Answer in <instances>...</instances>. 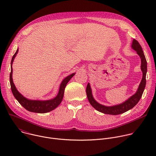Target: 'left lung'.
Returning <instances> with one entry per match:
<instances>
[{
  "label": "left lung",
  "mask_w": 156,
  "mask_h": 156,
  "mask_svg": "<svg viewBox=\"0 0 156 156\" xmlns=\"http://www.w3.org/2000/svg\"><path fill=\"white\" fill-rule=\"evenodd\" d=\"M131 48L133 49H134L136 51V53L140 56L141 62V69L143 72V78L138 90L135 94L131 96L130 98H129L127 100H126L122 104L115 105L113 106H105L98 103L94 99L90 84L88 83L86 91L88 101L91 104V105L100 112L110 115H119L123 114L126 112V111L131 109L133 107H134L140 101L143 95L146 83V76L147 73V62L144 52L143 51L142 48L140 46L139 42L136 39L133 40Z\"/></svg>",
  "instance_id": "obj_1"
}]
</instances>
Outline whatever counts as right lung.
<instances>
[{"instance_id": "right-lung-1", "label": "right lung", "mask_w": 156, "mask_h": 156, "mask_svg": "<svg viewBox=\"0 0 156 156\" xmlns=\"http://www.w3.org/2000/svg\"><path fill=\"white\" fill-rule=\"evenodd\" d=\"M18 52V49H17L16 52L13 55L12 61H11V72L10 74V83L11 86V90L12 92L15 97V98L18 101V102L23 106L25 109L30 111V112H35V113H40L44 114L47 113L55 109L56 107L58 106V105L61 103L64 94L65 88L66 87V84L69 83L70 79L75 75V73H72L68 76H66L65 78L62 81L60 87L59 91L57 95V96L52 99L46 100V101H40V100H31L26 98L22 95L21 93L18 92L16 90V88L13 83V78H12V63L15 58L17 53Z\"/></svg>"}]
</instances>
